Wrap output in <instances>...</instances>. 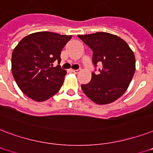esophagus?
<instances>
[{
  "label": "esophagus",
  "instance_id": "1",
  "mask_svg": "<svg viewBox=\"0 0 153 153\" xmlns=\"http://www.w3.org/2000/svg\"><path fill=\"white\" fill-rule=\"evenodd\" d=\"M71 72L73 73H75V74H77V73H79L80 72V70H79V69H71Z\"/></svg>",
  "mask_w": 153,
  "mask_h": 153
}]
</instances>
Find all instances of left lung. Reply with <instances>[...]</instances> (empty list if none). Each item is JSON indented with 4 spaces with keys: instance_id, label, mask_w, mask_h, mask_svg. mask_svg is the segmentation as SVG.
<instances>
[{
    "instance_id": "left-lung-1",
    "label": "left lung",
    "mask_w": 153,
    "mask_h": 153,
    "mask_svg": "<svg viewBox=\"0 0 153 153\" xmlns=\"http://www.w3.org/2000/svg\"><path fill=\"white\" fill-rule=\"evenodd\" d=\"M78 37L93 50V64L99 73H92V79L81 85L85 94L98 105L109 104L120 97L134 75L135 56L123 39L111 33L99 32Z\"/></svg>"
}]
</instances>
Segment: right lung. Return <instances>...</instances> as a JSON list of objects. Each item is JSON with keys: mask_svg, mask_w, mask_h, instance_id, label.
<instances>
[{"mask_svg": "<svg viewBox=\"0 0 153 153\" xmlns=\"http://www.w3.org/2000/svg\"><path fill=\"white\" fill-rule=\"evenodd\" d=\"M72 36L38 32L24 37L12 54V73L27 97L44 101L54 96L64 82L60 53ZM57 61L58 65H53Z\"/></svg>", "mask_w": 153, "mask_h": 153, "instance_id": "obj_1", "label": "right lung"}]
</instances>
